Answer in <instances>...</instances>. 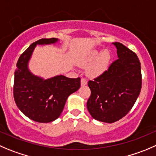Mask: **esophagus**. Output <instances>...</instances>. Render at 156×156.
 <instances>
[{"label": "esophagus", "mask_w": 156, "mask_h": 156, "mask_svg": "<svg viewBox=\"0 0 156 156\" xmlns=\"http://www.w3.org/2000/svg\"><path fill=\"white\" fill-rule=\"evenodd\" d=\"M87 84V79H86V78H81V85L84 86V85H86Z\"/></svg>", "instance_id": "34e87169"}]
</instances>
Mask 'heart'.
I'll return each instance as SVG.
<instances>
[{
    "mask_svg": "<svg viewBox=\"0 0 156 156\" xmlns=\"http://www.w3.org/2000/svg\"><path fill=\"white\" fill-rule=\"evenodd\" d=\"M94 61L95 62L87 68V74L91 78H96L104 73L107 69L110 61V55L107 51H103L100 53L98 50H94L86 57L82 64L87 66Z\"/></svg>",
    "mask_w": 156,
    "mask_h": 156,
    "instance_id": "b5f03b06",
    "label": "heart"
}]
</instances>
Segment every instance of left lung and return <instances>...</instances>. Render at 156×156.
<instances>
[{"label": "left lung", "mask_w": 156, "mask_h": 156, "mask_svg": "<svg viewBox=\"0 0 156 156\" xmlns=\"http://www.w3.org/2000/svg\"><path fill=\"white\" fill-rule=\"evenodd\" d=\"M118 58L108 69L88 81L90 96L87 108L94 119L112 123L132 109L142 87L141 65L136 54L115 42Z\"/></svg>", "instance_id": "left-lung-1"}]
</instances>
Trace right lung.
I'll use <instances>...</instances> for the list:
<instances>
[{
	"mask_svg": "<svg viewBox=\"0 0 156 156\" xmlns=\"http://www.w3.org/2000/svg\"><path fill=\"white\" fill-rule=\"evenodd\" d=\"M57 41L56 38H50L32 43L16 63L13 83L15 103L25 116L38 123H49L59 117L67 98L81 87L80 78L58 75L45 80L33 75L28 69L29 60L36 45Z\"/></svg>",
	"mask_w": 156,
	"mask_h": 156,
	"instance_id": "1",
	"label": "right lung"
}]
</instances>
